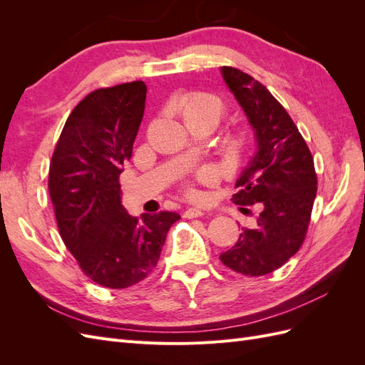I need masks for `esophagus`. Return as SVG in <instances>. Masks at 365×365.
I'll return each instance as SVG.
<instances>
[{
  "label": "esophagus",
  "mask_w": 365,
  "mask_h": 365,
  "mask_svg": "<svg viewBox=\"0 0 365 365\" xmlns=\"http://www.w3.org/2000/svg\"><path fill=\"white\" fill-rule=\"evenodd\" d=\"M205 213L202 212V210H200V208H195V207H190V208H187L185 212H184V217H187V219H193V217H201V216H204Z\"/></svg>",
  "instance_id": "obj_1"
}]
</instances>
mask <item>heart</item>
<instances>
[{"label":"heart","instance_id":"heart-1","mask_svg":"<svg viewBox=\"0 0 365 365\" xmlns=\"http://www.w3.org/2000/svg\"><path fill=\"white\" fill-rule=\"evenodd\" d=\"M176 111L181 115L185 126L190 130L215 129L220 118L225 114V105L216 94L196 91L184 96L176 105ZM244 149V138L236 134H228L222 140V150L230 160H236ZM201 181H213L215 172L204 169L200 172ZM187 193L195 195L193 189H187Z\"/></svg>","mask_w":365,"mask_h":365}]
</instances>
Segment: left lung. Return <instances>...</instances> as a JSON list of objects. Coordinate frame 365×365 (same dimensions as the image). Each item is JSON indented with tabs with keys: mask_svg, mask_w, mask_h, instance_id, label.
Here are the masks:
<instances>
[{
	"mask_svg": "<svg viewBox=\"0 0 365 365\" xmlns=\"http://www.w3.org/2000/svg\"><path fill=\"white\" fill-rule=\"evenodd\" d=\"M220 74L254 132L256 149L236 182L233 202L258 204L254 228H242L236 245L219 256L239 274H269L300 250L317 195L314 158L286 109L268 88L240 70ZM247 210V208H245Z\"/></svg>",
	"mask_w": 365,
	"mask_h": 365,
	"instance_id": "1",
	"label": "left lung"
}]
</instances>
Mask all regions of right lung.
<instances>
[{
	"label": "right lung",
	"instance_id": "obj_1",
	"mask_svg": "<svg viewBox=\"0 0 365 365\" xmlns=\"http://www.w3.org/2000/svg\"><path fill=\"white\" fill-rule=\"evenodd\" d=\"M148 86L137 81L88 94L65 121L48 192L65 247L93 282L123 289L157 267L175 212L130 216L120 173L145 114Z\"/></svg>",
	"mask_w": 365,
	"mask_h": 365
}]
</instances>
